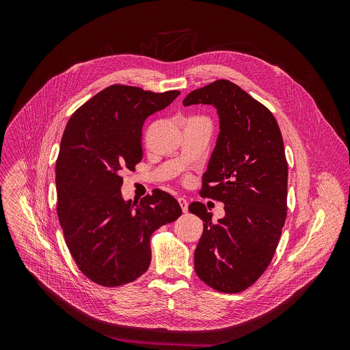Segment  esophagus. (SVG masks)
Listing matches in <instances>:
<instances>
[{
	"label": "esophagus",
	"mask_w": 350,
	"mask_h": 350,
	"mask_svg": "<svg viewBox=\"0 0 350 350\" xmlns=\"http://www.w3.org/2000/svg\"><path fill=\"white\" fill-rule=\"evenodd\" d=\"M178 204L181 206V211L184 213H187L188 212V201H187V199L185 198H178Z\"/></svg>",
	"instance_id": "34e87169"
}]
</instances>
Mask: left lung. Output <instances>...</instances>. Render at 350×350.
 <instances>
[{"instance_id": "8db88e82", "label": "left lung", "mask_w": 350, "mask_h": 350, "mask_svg": "<svg viewBox=\"0 0 350 350\" xmlns=\"http://www.w3.org/2000/svg\"><path fill=\"white\" fill-rule=\"evenodd\" d=\"M217 109L220 133L201 195L224 204L217 223L201 202L188 211L204 221L195 249V271L211 288L237 293L269 267L286 219L288 163L273 113L228 80L193 90L184 107Z\"/></svg>"}]
</instances>
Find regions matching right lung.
<instances>
[{
  "label": "right lung",
  "mask_w": 350,
  "mask_h": 350,
  "mask_svg": "<svg viewBox=\"0 0 350 350\" xmlns=\"http://www.w3.org/2000/svg\"><path fill=\"white\" fill-rule=\"evenodd\" d=\"M178 95L113 84L66 124L55 167L57 211L72 258L95 284L120 286L142 275L151 263L152 232L181 216L178 202L162 189L139 202L124 201L120 191L122 172L142 159L144 122Z\"/></svg>",
  "instance_id": "add662e5"
}]
</instances>
